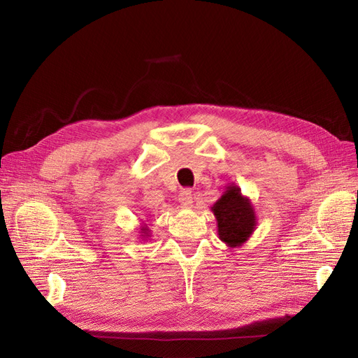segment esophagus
<instances>
[{
	"label": "esophagus",
	"instance_id": "1",
	"mask_svg": "<svg viewBox=\"0 0 358 358\" xmlns=\"http://www.w3.org/2000/svg\"><path fill=\"white\" fill-rule=\"evenodd\" d=\"M192 199H194V196H192V191L191 189H183V191H180V195H179V203H180V206L182 207H191L192 206Z\"/></svg>",
	"mask_w": 358,
	"mask_h": 358
}]
</instances>
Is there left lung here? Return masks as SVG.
<instances>
[{"label": "left lung", "instance_id": "left-lung-1", "mask_svg": "<svg viewBox=\"0 0 358 358\" xmlns=\"http://www.w3.org/2000/svg\"><path fill=\"white\" fill-rule=\"evenodd\" d=\"M211 211L217 220L219 238L227 247H242L255 231L257 216L251 199L242 195L235 183L227 185Z\"/></svg>", "mask_w": 358, "mask_h": 358}]
</instances>
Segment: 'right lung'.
Masks as SVG:
<instances>
[{
    "mask_svg": "<svg viewBox=\"0 0 358 358\" xmlns=\"http://www.w3.org/2000/svg\"><path fill=\"white\" fill-rule=\"evenodd\" d=\"M150 232H151V231H150L148 226H147L145 223L141 226V231H139V234H142V235H141V238H144V239H145V238H148V236H150Z\"/></svg>",
    "mask_w": 358,
    "mask_h": 358,
    "instance_id": "add662e5",
    "label": "right lung"
}]
</instances>
